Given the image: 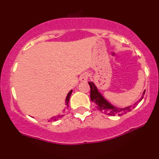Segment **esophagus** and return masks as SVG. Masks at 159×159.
Listing matches in <instances>:
<instances>
[{"label":"esophagus","mask_w":159,"mask_h":159,"mask_svg":"<svg viewBox=\"0 0 159 159\" xmlns=\"http://www.w3.org/2000/svg\"><path fill=\"white\" fill-rule=\"evenodd\" d=\"M89 77V74L87 72H84V73L81 74V76H80V81L81 82H86L87 81Z\"/></svg>","instance_id":"obj_1"}]
</instances>
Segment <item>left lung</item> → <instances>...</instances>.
<instances>
[{
    "mask_svg": "<svg viewBox=\"0 0 159 159\" xmlns=\"http://www.w3.org/2000/svg\"><path fill=\"white\" fill-rule=\"evenodd\" d=\"M89 85L90 87V99L93 102L96 104V107L98 111H101L103 114H105L109 116H114V115H118V116H122V115L126 114L132 111L133 108H134L143 99L144 93H145V90L143 92V95L140 97L138 101H137L135 103L133 104V105H129V106L120 107H116L115 105L109 102L105 98L101 93L98 90L97 87L93 81L88 82Z\"/></svg>",
    "mask_w": 159,
    "mask_h": 159,
    "instance_id": "left-lung-1",
    "label": "left lung"
}]
</instances>
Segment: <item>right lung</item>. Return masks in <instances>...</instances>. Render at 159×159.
<instances>
[{"mask_svg":"<svg viewBox=\"0 0 159 159\" xmlns=\"http://www.w3.org/2000/svg\"><path fill=\"white\" fill-rule=\"evenodd\" d=\"M72 90H71L69 91V92L68 93V94H67L66 97V100H65V105H66V107H65V108L63 109V111H66V109H67V108H68V107H69V98H70V96H71V94H72ZM63 116H64V114H58V115H56V116H52V117L51 118V119L49 120L48 121H51V122H54V121H57V120L61 119V118L63 117Z\"/></svg>","mask_w":159,"mask_h":159,"instance_id":"1","label":"right lung"}]
</instances>
